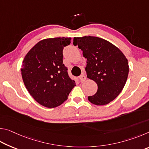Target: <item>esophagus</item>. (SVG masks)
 Here are the masks:
<instances>
[{"instance_id":"1","label":"esophagus","mask_w":149,"mask_h":149,"mask_svg":"<svg viewBox=\"0 0 149 149\" xmlns=\"http://www.w3.org/2000/svg\"><path fill=\"white\" fill-rule=\"evenodd\" d=\"M80 79H81V83H84L85 80H86V77H85V75L83 74L80 75Z\"/></svg>"}]
</instances>
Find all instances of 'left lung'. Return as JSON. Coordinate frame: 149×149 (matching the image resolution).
Listing matches in <instances>:
<instances>
[{"label": "left lung", "mask_w": 149, "mask_h": 149, "mask_svg": "<svg viewBox=\"0 0 149 149\" xmlns=\"http://www.w3.org/2000/svg\"><path fill=\"white\" fill-rule=\"evenodd\" d=\"M73 44L81 49L87 58V78L98 86L95 95L88 97V100L97 106L114 100L127 79L129 65L125 55L115 45L97 37H74Z\"/></svg>", "instance_id": "left-lung-1"}]
</instances>
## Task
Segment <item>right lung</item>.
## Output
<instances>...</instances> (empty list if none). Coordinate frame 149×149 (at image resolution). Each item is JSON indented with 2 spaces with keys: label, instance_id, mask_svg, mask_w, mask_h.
Wrapping results in <instances>:
<instances>
[{
  "label": "right lung",
  "instance_id": "right-lung-1",
  "mask_svg": "<svg viewBox=\"0 0 149 149\" xmlns=\"http://www.w3.org/2000/svg\"><path fill=\"white\" fill-rule=\"evenodd\" d=\"M70 37L42 39L25 56L21 69L25 86L36 101L47 108H55L68 99L75 83L63 64L62 50Z\"/></svg>",
  "mask_w": 149,
  "mask_h": 149
}]
</instances>
